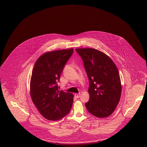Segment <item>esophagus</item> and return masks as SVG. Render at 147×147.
I'll use <instances>...</instances> for the list:
<instances>
[{
	"instance_id": "1",
	"label": "esophagus",
	"mask_w": 147,
	"mask_h": 147,
	"mask_svg": "<svg viewBox=\"0 0 147 147\" xmlns=\"http://www.w3.org/2000/svg\"><path fill=\"white\" fill-rule=\"evenodd\" d=\"M80 94H77L76 93L75 94H74V96H75V97H76V98H79L80 97Z\"/></svg>"
}]
</instances>
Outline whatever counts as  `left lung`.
I'll return each instance as SVG.
<instances>
[{
	"mask_svg": "<svg viewBox=\"0 0 147 147\" xmlns=\"http://www.w3.org/2000/svg\"><path fill=\"white\" fill-rule=\"evenodd\" d=\"M88 77V111L99 118L111 115L120 101L121 83L115 63L106 54L91 48L76 49Z\"/></svg>",
	"mask_w": 147,
	"mask_h": 147,
	"instance_id": "1",
	"label": "left lung"
}]
</instances>
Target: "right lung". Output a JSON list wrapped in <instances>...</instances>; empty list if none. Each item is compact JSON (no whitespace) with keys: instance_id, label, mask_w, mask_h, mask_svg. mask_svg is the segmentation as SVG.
Segmentation results:
<instances>
[{"instance_id":"obj_1","label":"right lung","mask_w":147,"mask_h":147,"mask_svg":"<svg viewBox=\"0 0 147 147\" xmlns=\"http://www.w3.org/2000/svg\"><path fill=\"white\" fill-rule=\"evenodd\" d=\"M73 49L54 51L41 55L36 61L30 81L33 102L45 119L57 121L71 109L73 95L58 89V81Z\"/></svg>"}]
</instances>
